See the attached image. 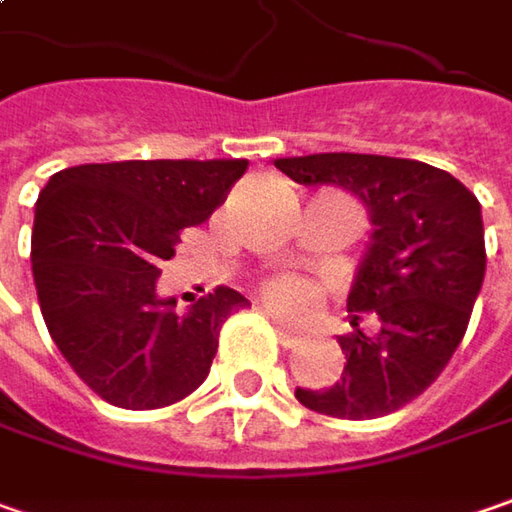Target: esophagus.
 <instances>
[{
    "label": "esophagus",
    "mask_w": 512,
    "mask_h": 512,
    "mask_svg": "<svg viewBox=\"0 0 512 512\" xmlns=\"http://www.w3.org/2000/svg\"><path fill=\"white\" fill-rule=\"evenodd\" d=\"M265 314H268V320L273 322V328H276V334H279V340H282V345H285V348H296V345H299V334H296L294 328H291V325H288V322L282 320V317H279V314H273V311H265Z\"/></svg>",
    "instance_id": "1"
}]
</instances>
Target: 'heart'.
<instances>
[{"instance_id":"obj_1","label":"heart","mask_w":512,"mask_h":512,"mask_svg":"<svg viewBox=\"0 0 512 512\" xmlns=\"http://www.w3.org/2000/svg\"><path fill=\"white\" fill-rule=\"evenodd\" d=\"M265 296H268V302L273 308L288 311V314H305L320 299L317 288L308 285L299 276H276V279H270L268 285H265Z\"/></svg>"}]
</instances>
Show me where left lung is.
Wrapping results in <instances>:
<instances>
[{"label":"left lung","mask_w":512,"mask_h":512,"mask_svg":"<svg viewBox=\"0 0 512 512\" xmlns=\"http://www.w3.org/2000/svg\"><path fill=\"white\" fill-rule=\"evenodd\" d=\"M273 164L296 184L357 195L371 221L348 294L354 334L340 337L343 377L296 389V400L343 421L392 415L435 383L467 331L487 268L481 204L449 172L409 158L322 152ZM363 313L378 317L374 335L359 331Z\"/></svg>","instance_id":"left-lung-1"}]
</instances>
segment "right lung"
Returning a JSON list of instances; mask_svg holds the SVG:
<instances>
[{"label": "right lung", "instance_id": "add662e5", "mask_svg": "<svg viewBox=\"0 0 512 512\" xmlns=\"http://www.w3.org/2000/svg\"><path fill=\"white\" fill-rule=\"evenodd\" d=\"M244 169V158L83 164L39 192L31 265L42 320L106 403L161 409L210 374L218 331L247 299L216 288L178 317L155 285L181 230L213 216Z\"/></svg>", "mask_w": 512, "mask_h": 512}]
</instances>
